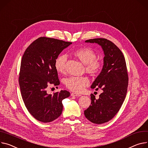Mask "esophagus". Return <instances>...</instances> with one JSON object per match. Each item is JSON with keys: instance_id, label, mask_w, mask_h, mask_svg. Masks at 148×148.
Here are the masks:
<instances>
[{"instance_id": "esophagus-1", "label": "esophagus", "mask_w": 148, "mask_h": 148, "mask_svg": "<svg viewBox=\"0 0 148 148\" xmlns=\"http://www.w3.org/2000/svg\"><path fill=\"white\" fill-rule=\"evenodd\" d=\"M71 96H73V97H80L81 96V95L80 94H78V93H72L71 94Z\"/></svg>"}]
</instances>
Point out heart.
<instances>
[{
    "mask_svg": "<svg viewBox=\"0 0 148 148\" xmlns=\"http://www.w3.org/2000/svg\"><path fill=\"white\" fill-rule=\"evenodd\" d=\"M72 54L85 64V70L87 72L97 75L99 73L103 68L100 60L96 58L97 54L95 51L88 47H82L73 50ZM67 57L62 54L59 56L55 60L54 66L56 71L63 73L66 69ZM66 87L73 92H81L87 86L89 81L86 76H70L64 80Z\"/></svg>",
    "mask_w": 148,
    "mask_h": 148,
    "instance_id": "heart-1",
    "label": "heart"
}]
</instances>
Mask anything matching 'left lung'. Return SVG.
<instances>
[{
  "label": "left lung",
  "mask_w": 148,
  "mask_h": 148,
  "mask_svg": "<svg viewBox=\"0 0 148 148\" xmlns=\"http://www.w3.org/2000/svg\"><path fill=\"white\" fill-rule=\"evenodd\" d=\"M86 42L97 43L104 53V65L90 88L103 90L97 99L91 94V105L84 111L86 118L95 124L108 122L120 109L127 94L129 77L126 60L121 50L111 41L94 38Z\"/></svg>",
  "instance_id": "8db88e82"
}]
</instances>
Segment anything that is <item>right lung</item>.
Segmentation results:
<instances>
[{
	"instance_id": "obj_1",
	"label": "right lung",
	"mask_w": 148,
	"mask_h": 148,
	"mask_svg": "<svg viewBox=\"0 0 148 148\" xmlns=\"http://www.w3.org/2000/svg\"><path fill=\"white\" fill-rule=\"evenodd\" d=\"M71 44L40 37L29 45L22 56L19 76L21 95L29 112L41 122L58 119L62 112V100L70 96L66 90L49 94L46 88L49 85L60 84L55 60Z\"/></svg>"
}]
</instances>
